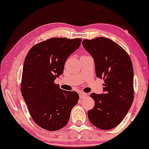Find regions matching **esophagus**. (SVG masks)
Here are the masks:
<instances>
[{"label": "esophagus", "mask_w": 149, "mask_h": 149, "mask_svg": "<svg viewBox=\"0 0 149 149\" xmlns=\"http://www.w3.org/2000/svg\"><path fill=\"white\" fill-rule=\"evenodd\" d=\"M79 97H80V98H84V97H86V96H87V94L84 92H79Z\"/></svg>", "instance_id": "esophagus-1"}]
</instances>
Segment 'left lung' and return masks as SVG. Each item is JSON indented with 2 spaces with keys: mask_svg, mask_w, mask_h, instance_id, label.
<instances>
[{
  "mask_svg": "<svg viewBox=\"0 0 149 149\" xmlns=\"http://www.w3.org/2000/svg\"><path fill=\"white\" fill-rule=\"evenodd\" d=\"M84 47L94 58L96 76L102 78L104 93H92L94 107L88 112L90 123L102 130L123 121L134 99L132 63L127 52L106 37L84 39Z\"/></svg>",
  "mask_w": 149,
  "mask_h": 149,
  "instance_id": "1",
  "label": "left lung"
}]
</instances>
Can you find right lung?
<instances>
[{
  "label": "right lung",
  "mask_w": 149,
  "mask_h": 149,
  "mask_svg": "<svg viewBox=\"0 0 149 149\" xmlns=\"http://www.w3.org/2000/svg\"><path fill=\"white\" fill-rule=\"evenodd\" d=\"M81 41L79 38H51L35 45L26 55L21 94L33 120L43 129L55 131L64 127L78 102L76 92L63 90L54 81L63 74L66 59Z\"/></svg>",
  "instance_id": "1"
}]
</instances>
